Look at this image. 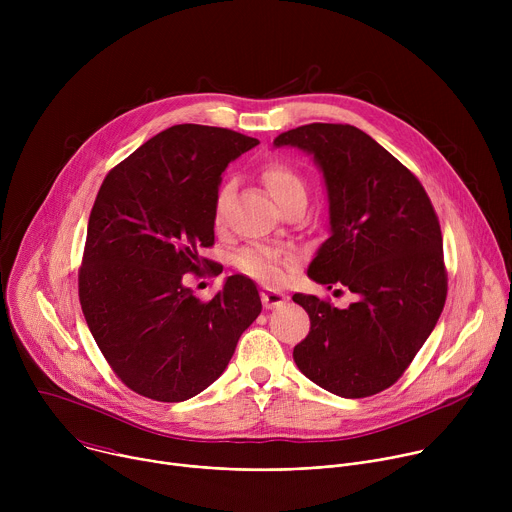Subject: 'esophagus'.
<instances>
[{
    "label": "esophagus",
    "mask_w": 512,
    "mask_h": 512,
    "mask_svg": "<svg viewBox=\"0 0 512 512\" xmlns=\"http://www.w3.org/2000/svg\"><path fill=\"white\" fill-rule=\"evenodd\" d=\"M285 300H287V296L283 294V291L269 289V287H263V289H261V302H263V308H265V310L277 308V306H281Z\"/></svg>",
    "instance_id": "esophagus-1"
}]
</instances>
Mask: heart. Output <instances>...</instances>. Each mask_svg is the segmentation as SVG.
<instances>
[{
    "label": "heart",
    "instance_id": "heart-1",
    "mask_svg": "<svg viewBox=\"0 0 512 512\" xmlns=\"http://www.w3.org/2000/svg\"><path fill=\"white\" fill-rule=\"evenodd\" d=\"M263 182L277 204L291 196H296V194L306 196V184H304V178L300 176V172L287 164H281V162L265 168ZM221 200H223V194H221ZM221 200H218V208H221ZM289 263H291L289 255L273 251V249H263V247L243 249L237 257V265L247 275H251L263 283H269V285L283 281L285 269Z\"/></svg>",
    "mask_w": 512,
    "mask_h": 512
}]
</instances>
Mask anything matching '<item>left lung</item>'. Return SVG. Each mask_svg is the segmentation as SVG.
I'll list each match as a JSON object with an SVG mask.
<instances>
[{
	"mask_svg": "<svg viewBox=\"0 0 512 512\" xmlns=\"http://www.w3.org/2000/svg\"><path fill=\"white\" fill-rule=\"evenodd\" d=\"M273 145L310 154L324 176L330 237L308 277L356 296L340 310L294 294L310 316L294 360L338 397L377 395L405 373L444 310L440 221L419 180L354 125L310 123L279 133Z\"/></svg>",
	"mask_w": 512,
	"mask_h": 512,
	"instance_id": "8db88e82",
	"label": "left lung"
}]
</instances>
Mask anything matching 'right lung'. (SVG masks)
<instances>
[{"label":"right lung","mask_w":512,"mask_h":512,"mask_svg":"<svg viewBox=\"0 0 512 512\" xmlns=\"http://www.w3.org/2000/svg\"><path fill=\"white\" fill-rule=\"evenodd\" d=\"M257 143L223 127L174 125L99 188L79 271L81 308L115 375L143 397L178 403L204 391L261 314L245 275L227 277L210 302L182 283L200 271L198 251L214 243L221 174Z\"/></svg>","instance_id":"obj_1"}]
</instances>
